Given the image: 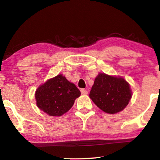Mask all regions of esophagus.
I'll use <instances>...</instances> for the list:
<instances>
[{"instance_id": "1", "label": "esophagus", "mask_w": 160, "mask_h": 160, "mask_svg": "<svg viewBox=\"0 0 160 160\" xmlns=\"http://www.w3.org/2000/svg\"><path fill=\"white\" fill-rule=\"evenodd\" d=\"M80 91H81V93L83 94V95L88 94V91L86 89H82L80 90Z\"/></svg>"}]
</instances>
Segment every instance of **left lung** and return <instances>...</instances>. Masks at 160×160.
Returning a JSON list of instances; mask_svg holds the SVG:
<instances>
[{
	"instance_id": "left-lung-1",
	"label": "left lung",
	"mask_w": 160,
	"mask_h": 160,
	"mask_svg": "<svg viewBox=\"0 0 160 160\" xmlns=\"http://www.w3.org/2000/svg\"><path fill=\"white\" fill-rule=\"evenodd\" d=\"M89 97L102 111L115 114L127 106L132 91L128 82L123 78L100 73L95 79Z\"/></svg>"
}]
</instances>
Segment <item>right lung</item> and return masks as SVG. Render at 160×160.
<instances>
[{
	"label": "right lung",
	"instance_id": "1",
	"mask_svg": "<svg viewBox=\"0 0 160 160\" xmlns=\"http://www.w3.org/2000/svg\"><path fill=\"white\" fill-rule=\"evenodd\" d=\"M80 91L72 82L59 74L40 85L36 89V105L51 116H61L70 110Z\"/></svg>",
	"mask_w": 160,
	"mask_h": 160
}]
</instances>
